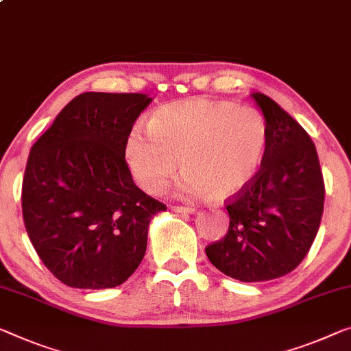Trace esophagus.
I'll return each mask as SVG.
<instances>
[{
  "mask_svg": "<svg viewBox=\"0 0 351 351\" xmlns=\"http://www.w3.org/2000/svg\"><path fill=\"white\" fill-rule=\"evenodd\" d=\"M171 208L177 213H194V207H186V206H171Z\"/></svg>",
  "mask_w": 351,
  "mask_h": 351,
  "instance_id": "obj_1",
  "label": "esophagus"
}]
</instances>
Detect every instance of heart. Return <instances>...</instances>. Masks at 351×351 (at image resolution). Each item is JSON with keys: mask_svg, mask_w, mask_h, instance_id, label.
Returning a JSON list of instances; mask_svg holds the SVG:
<instances>
[{"mask_svg": "<svg viewBox=\"0 0 351 351\" xmlns=\"http://www.w3.org/2000/svg\"><path fill=\"white\" fill-rule=\"evenodd\" d=\"M268 143V122L256 108L201 97L155 110L147 130L127 134L123 157L144 191H163L179 160L180 193L224 201L256 180Z\"/></svg>", "mask_w": 351, "mask_h": 351, "instance_id": "heart-1", "label": "heart"}]
</instances>
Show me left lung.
<instances>
[{"instance_id": "8db88e82", "label": "left lung", "mask_w": 351, "mask_h": 351, "mask_svg": "<svg viewBox=\"0 0 351 351\" xmlns=\"http://www.w3.org/2000/svg\"><path fill=\"white\" fill-rule=\"evenodd\" d=\"M269 128L256 180L226 199L229 229L206 247L208 261L243 282L281 278L300 265L320 228L325 182L303 127L265 94H252Z\"/></svg>"}]
</instances>
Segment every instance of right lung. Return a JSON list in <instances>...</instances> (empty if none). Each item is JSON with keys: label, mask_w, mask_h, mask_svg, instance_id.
I'll use <instances>...</instances> for the list:
<instances>
[{"label": "right lung", "mask_w": 351, "mask_h": 351, "mask_svg": "<svg viewBox=\"0 0 351 351\" xmlns=\"http://www.w3.org/2000/svg\"><path fill=\"white\" fill-rule=\"evenodd\" d=\"M152 99L84 93L31 147L21 210L32 246L62 284L111 289L147 247L149 223L166 206L134 185L123 144Z\"/></svg>", "instance_id": "right-lung-1"}]
</instances>
